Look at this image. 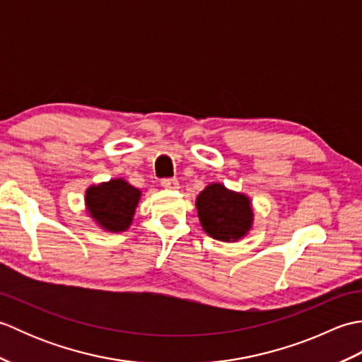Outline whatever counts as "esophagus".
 <instances>
[{"label":"esophagus","instance_id":"34e87169","mask_svg":"<svg viewBox=\"0 0 362 362\" xmlns=\"http://www.w3.org/2000/svg\"><path fill=\"white\" fill-rule=\"evenodd\" d=\"M161 187L168 189H177L179 188V180L174 179V177H169V179H161Z\"/></svg>","mask_w":362,"mask_h":362}]
</instances>
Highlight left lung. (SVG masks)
Wrapping results in <instances>:
<instances>
[{
	"label": "left lung",
	"instance_id": "left-lung-1",
	"mask_svg": "<svg viewBox=\"0 0 362 362\" xmlns=\"http://www.w3.org/2000/svg\"><path fill=\"white\" fill-rule=\"evenodd\" d=\"M202 228L214 240L235 241L249 232L252 206L244 194L228 191L221 183L206 187L196 201Z\"/></svg>",
	"mask_w": 362,
	"mask_h": 362
}]
</instances>
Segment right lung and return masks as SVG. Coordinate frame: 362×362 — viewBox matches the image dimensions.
<instances>
[{
	"label": "right lung",
	"mask_w": 362,
	"mask_h": 362,
	"mask_svg": "<svg viewBox=\"0 0 362 362\" xmlns=\"http://www.w3.org/2000/svg\"><path fill=\"white\" fill-rule=\"evenodd\" d=\"M140 194V189L129 185L126 180L115 179L98 187H90L86 202L99 226L109 232H122L130 226Z\"/></svg>",
	"instance_id": "obj_1"
}]
</instances>
